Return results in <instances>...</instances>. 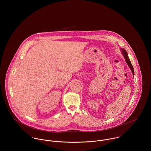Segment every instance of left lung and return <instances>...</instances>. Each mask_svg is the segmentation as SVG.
<instances>
[{
    "instance_id": "8db88e82",
    "label": "left lung",
    "mask_w": 151,
    "mask_h": 151,
    "mask_svg": "<svg viewBox=\"0 0 151 151\" xmlns=\"http://www.w3.org/2000/svg\"><path fill=\"white\" fill-rule=\"evenodd\" d=\"M122 52L126 59V63H127V65H129L130 69L132 71V74L133 76L134 75V68H133V66L131 65V62L129 60V56H128V55H127V53L126 52V50L124 49H122Z\"/></svg>"
}]
</instances>
